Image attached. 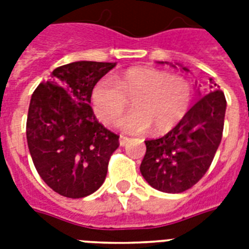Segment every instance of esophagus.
Here are the masks:
<instances>
[{
    "label": "esophagus",
    "instance_id": "1",
    "mask_svg": "<svg viewBox=\"0 0 249 249\" xmlns=\"http://www.w3.org/2000/svg\"><path fill=\"white\" fill-rule=\"evenodd\" d=\"M129 141H130V138L126 136H120V146H125V144L128 143Z\"/></svg>",
    "mask_w": 249,
    "mask_h": 249
}]
</instances>
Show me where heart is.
<instances>
[{
  "label": "heart",
  "instance_id": "heart-1",
  "mask_svg": "<svg viewBox=\"0 0 249 249\" xmlns=\"http://www.w3.org/2000/svg\"><path fill=\"white\" fill-rule=\"evenodd\" d=\"M193 99V88L182 76H172L155 68H130L116 81L105 77L91 91L97 116L106 124H115L136 101V111L120 121L125 130L142 133L154 129L166 133L186 116Z\"/></svg>",
  "mask_w": 249,
  "mask_h": 249
}]
</instances>
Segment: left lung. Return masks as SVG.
Wrapping results in <instances>:
<instances>
[{
  "label": "left lung",
  "mask_w": 249,
  "mask_h": 249,
  "mask_svg": "<svg viewBox=\"0 0 249 249\" xmlns=\"http://www.w3.org/2000/svg\"><path fill=\"white\" fill-rule=\"evenodd\" d=\"M209 88L212 91L201 97L177 126L161 138L144 141L146 155L140 169L154 189L183 193L209 169L221 143L226 111L225 94L216 90V84Z\"/></svg>",
  "instance_id": "obj_1"
}]
</instances>
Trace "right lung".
Here are the masks:
<instances>
[{
	"instance_id": "obj_1",
	"label": "right lung",
	"mask_w": 249,
	"mask_h": 249,
	"mask_svg": "<svg viewBox=\"0 0 249 249\" xmlns=\"http://www.w3.org/2000/svg\"><path fill=\"white\" fill-rule=\"evenodd\" d=\"M116 63L80 60L55 68L33 91L27 142L46 185L71 199L88 196L105 182L119 136L97 120L90 98L94 85Z\"/></svg>"
}]
</instances>
